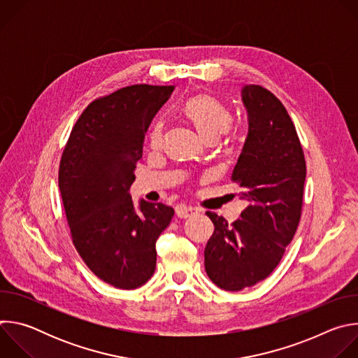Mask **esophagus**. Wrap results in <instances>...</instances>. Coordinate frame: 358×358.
<instances>
[{"mask_svg": "<svg viewBox=\"0 0 358 358\" xmlns=\"http://www.w3.org/2000/svg\"><path fill=\"white\" fill-rule=\"evenodd\" d=\"M176 214L178 218H188L196 214V210L192 207H187V206H178L176 208Z\"/></svg>", "mask_w": 358, "mask_h": 358, "instance_id": "obj_1", "label": "esophagus"}]
</instances>
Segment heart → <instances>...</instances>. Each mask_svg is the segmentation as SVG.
<instances>
[{
    "label": "heart",
    "mask_w": 358,
    "mask_h": 358,
    "mask_svg": "<svg viewBox=\"0 0 358 358\" xmlns=\"http://www.w3.org/2000/svg\"><path fill=\"white\" fill-rule=\"evenodd\" d=\"M182 115L195 127L203 141H217L225 134L232 123L229 110L221 101L208 93H199L189 97L184 106ZM163 138V124L156 123L150 133V143L152 147L160 145Z\"/></svg>",
    "instance_id": "b5f03b06"
}]
</instances>
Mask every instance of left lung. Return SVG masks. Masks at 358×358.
<instances>
[{
  "mask_svg": "<svg viewBox=\"0 0 358 358\" xmlns=\"http://www.w3.org/2000/svg\"><path fill=\"white\" fill-rule=\"evenodd\" d=\"M248 136L232 181L249 206L228 224L207 211L214 234L203 250L208 278L238 292L266 279L279 265L297 229L306 162L294 124L282 101L259 85H245Z\"/></svg>",
  "mask_w": 358,
  "mask_h": 358,
  "instance_id": "left-lung-1",
  "label": "left lung"
}]
</instances>
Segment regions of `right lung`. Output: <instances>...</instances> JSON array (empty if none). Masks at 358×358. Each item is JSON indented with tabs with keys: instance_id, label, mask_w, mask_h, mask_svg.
<instances>
[{
	"instance_id": "add662e5",
	"label": "right lung",
	"mask_w": 358,
	"mask_h": 358,
	"mask_svg": "<svg viewBox=\"0 0 358 358\" xmlns=\"http://www.w3.org/2000/svg\"><path fill=\"white\" fill-rule=\"evenodd\" d=\"M174 86L131 85L99 97L73 126L59 164L72 242L86 266L117 289H137L156 271V241L174 210L140 199L130 185L144 134Z\"/></svg>"
}]
</instances>
